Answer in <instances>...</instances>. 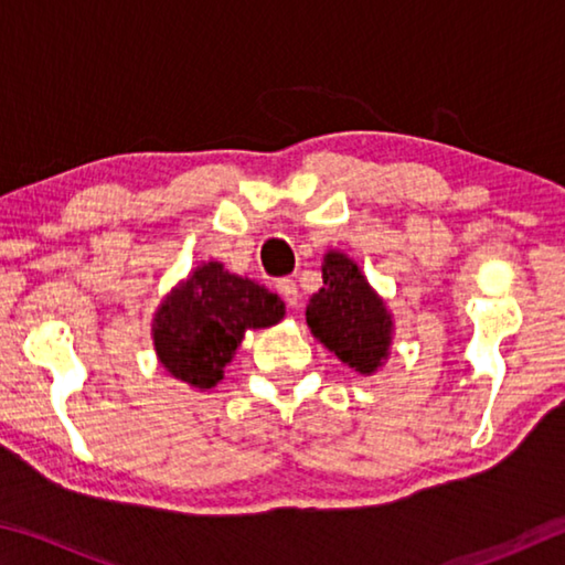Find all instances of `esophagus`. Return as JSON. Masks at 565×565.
<instances>
[{
  "mask_svg": "<svg viewBox=\"0 0 565 565\" xmlns=\"http://www.w3.org/2000/svg\"><path fill=\"white\" fill-rule=\"evenodd\" d=\"M276 289H279V294L284 296V301L289 303V309H296V306H299V286L294 284V279H281L276 284Z\"/></svg>",
  "mask_w": 565,
  "mask_h": 565,
  "instance_id": "34e87169",
  "label": "esophagus"
}]
</instances>
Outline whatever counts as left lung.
<instances>
[{"mask_svg":"<svg viewBox=\"0 0 565 565\" xmlns=\"http://www.w3.org/2000/svg\"><path fill=\"white\" fill-rule=\"evenodd\" d=\"M323 289L306 306V323L347 366L371 374L386 359L391 317L356 264L339 252L321 266Z\"/></svg>","mask_w":565,"mask_h":565,"instance_id":"1","label":"left lung"}]
</instances>
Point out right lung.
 <instances>
[{
    "label": "right lung",
    "mask_w": 565,
    "mask_h": 565,
    "mask_svg": "<svg viewBox=\"0 0 565 565\" xmlns=\"http://www.w3.org/2000/svg\"><path fill=\"white\" fill-rule=\"evenodd\" d=\"M284 301L264 286L209 262L167 296L154 319V347L171 376L189 386L212 388L246 329L274 327Z\"/></svg>",
    "instance_id": "add662e5"
}]
</instances>
